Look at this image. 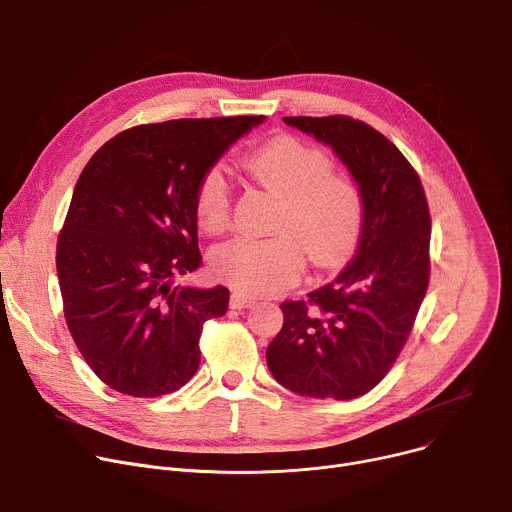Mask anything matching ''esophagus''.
Listing matches in <instances>:
<instances>
[{"mask_svg": "<svg viewBox=\"0 0 512 512\" xmlns=\"http://www.w3.org/2000/svg\"><path fill=\"white\" fill-rule=\"evenodd\" d=\"M257 300L253 298V296H247V294H241V292H234L232 296H230V306L232 309H251V306L255 304Z\"/></svg>", "mask_w": 512, "mask_h": 512, "instance_id": "obj_1", "label": "esophagus"}]
</instances>
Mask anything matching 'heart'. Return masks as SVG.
I'll return each mask as SVG.
<instances>
[{"label": "heart", "mask_w": 512, "mask_h": 512, "mask_svg": "<svg viewBox=\"0 0 512 512\" xmlns=\"http://www.w3.org/2000/svg\"><path fill=\"white\" fill-rule=\"evenodd\" d=\"M247 173L280 197L269 238L238 236L214 249L218 280L243 294H276L292 286L306 253L317 269H331L356 249L364 226V195L352 177L331 173V158L290 135L267 142L245 162ZM199 226L218 234L230 224V191L212 168L195 193Z\"/></svg>", "instance_id": "b5f03b06"}]
</instances>
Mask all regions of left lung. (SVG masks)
<instances>
[{
  "label": "left lung",
  "instance_id": "8db88e82",
  "mask_svg": "<svg viewBox=\"0 0 512 512\" xmlns=\"http://www.w3.org/2000/svg\"><path fill=\"white\" fill-rule=\"evenodd\" d=\"M350 170L364 195L356 255L309 300L282 302L267 346L274 379L304 397L354 399L377 387L407 342L430 276V212L420 177L383 133L352 117H284Z\"/></svg>",
  "mask_w": 512,
  "mask_h": 512
}]
</instances>
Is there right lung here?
<instances>
[{
  "label": "right lung",
  "instance_id": "obj_1",
  "mask_svg": "<svg viewBox=\"0 0 512 512\" xmlns=\"http://www.w3.org/2000/svg\"><path fill=\"white\" fill-rule=\"evenodd\" d=\"M265 117L131 127L84 166L57 241L67 327L96 377L131 397L181 389L224 286L175 284L201 265L195 193L220 156Z\"/></svg>",
  "mask_w": 512,
  "mask_h": 512
}]
</instances>
